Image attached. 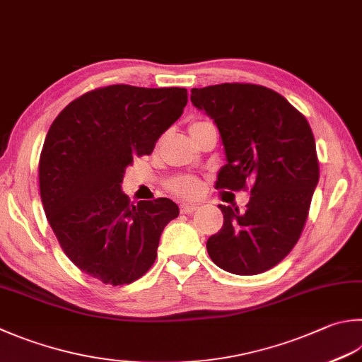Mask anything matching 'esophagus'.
Returning <instances> with one entry per match:
<instances>
[{
    "mask_svg": "<svg viewBox=\"0 0 362 362\" xmlns=\"http://www.w3.org/2000/svg\"><path fill=\"white\" fill-rule=\"evenodd\" d=\"M197 204H189V203H182L181 204V213L182 214H190V213H194V211H197Z\"/></svg>",
    "mask_w": 362,
    "mask_h": 362,
    "instance_id": "obj_1",
    "label": "esophagus"
}]
</instances>
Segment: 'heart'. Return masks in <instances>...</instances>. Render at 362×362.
I'll return each mask as SVG.
<instances>
[{
	"label": "heart",
	"instance_id": "1",
	"mask_svg": "<svg viewBox=\"0 0 362 362\" xmlns=\"http://www.w3.org/2000/svg\"><path fill=\"white\" fill-rule=\"evenodd\" d=\"M170 187L182 199H192V197H197L200 192V181L194 178V176H180V178H176L172 182Z\"/></svg>",
	"mask_w": 362,
	"mask_h": 362
}]
</instances>
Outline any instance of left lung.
<instances>
[{"label":"left lung","instance_id":"1","mask_svg":"<svg viewBox=\"0 0 362 362\" xmlns=\"http://www.w3.org/2000/svg\"><path fill=\"white\" fill-rule=\"evenodd\" d=\"M190 100L219 129L227 163L216 189L250 184L244 211L219 204L223 225L208 240V254L231 274H260L290 254L308 219L320 176L312 129L287 99L260 85L192 88Z\"/></svg>","mask_w":362,"mask_h":362}]
</instances>
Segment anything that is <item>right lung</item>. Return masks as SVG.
<instances>
[{
    "mask_svg": "<svg viewBox=\"0 0 362 362\" xmlns=\"http://www.w3.org/2000/svg\"><path fill=\"white\" fill-rule=\"evenodd\" d=\"M186 104V88L112 85L72 100L47 132L39 160L47 221L71 262L100 282L145 274L163 228L180 214L170 199L131 204L121 182Z\"/></svg>",
    "mask_w": 362,
    "mask_h": 362,
    "instance_id": "right-lung-1",
    "label": "right lung"
}]
</instances>
